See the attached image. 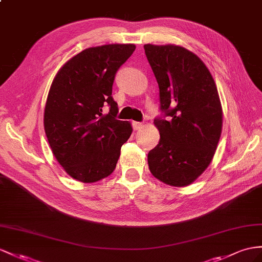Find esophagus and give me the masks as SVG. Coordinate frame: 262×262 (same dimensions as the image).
Segmentation results:
<instances>
[{
	"label": "esophagus",
	"instance_id": "obj_1",
	"mask_svg": "<svg viewBox=\"0 0 262 262\" xmlns=\"http://www.w3.org/2000/svg\"><path fill=\"white\" fill-rule=\"evenodd\" d=\"M143 127H144V124H142V123H138V122H133V128L135 129V130L142 129Z\"/></svg>",
	"mask_w": 262,
	"mask_h": 262
}]
</instances>
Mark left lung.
I'll list each match as a JSON object with an SVG mask.
<instances>
[{
  "label": "left lung",
  "mask_w": 262,
  "mask_h": 262,
  "mask_svg": "<svg viewBox=\"0 0 262 262\" xmlns=\"http://www.w3.org/2000/svg\"><path fill=\"white\" fill-rule=\"evenodd\" d=\"M159 86L160 110L168 120L154 124L160 139L148 152L152 176L173 187L188 186L210 165L223 128L217 86L205 63L183 46L145 44Z\"/></svg>",
  "instance_id": "left-lung-1"
}]
</instances>
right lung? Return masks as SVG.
Masks as SVG:
<instances>
[{"mask_svg": "<svg viewBox=\"0 0 262 262\" xmlns=\"http://www.w3.org/2000/svg\"><path fill=\"white\" fill-rule=\"evenodd\" d=\"M134 44L90 48L69 59L53 79L44 110V130L53 155L72 178L95 183L116 168L132 125L116 119L112 97L115 74ZM108 104L110 112L102 113Z\"/></svg>", "mask_w": 262, "mask_h": 262, "instance_id": "add662e5", "label": "right lung"}]
</instances>
